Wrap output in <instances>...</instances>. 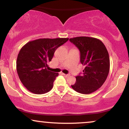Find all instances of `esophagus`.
<instances>
[{
    "label": "esophagus",
    "mask_w": 129,
    "mask_h": 129,
    "mask_svg": "<svg viewBox=\"0 0 129 129\" xmlns=\"http://www.w3.org/2000/svg\"><path fill=\"white\" fill-rule=\"evenodd\" d=\"M62 75H63V76H64V77H68L69 76V75H68V74H62Z\"/></svg>",
    "instance_id": "esophagus-1"
}]
</instances>
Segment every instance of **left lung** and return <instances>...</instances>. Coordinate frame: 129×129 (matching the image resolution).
Listing matches in <instances>:
<instances>
[{"mask_svg":"<svg viewBox=\"0 0 129 129\" xmlns=\"http://www.w3.org/2000/svg\"><path fill=\"white\" fill-rule=\"evenodd\" d=\"M80 51V61L85 66L81 75L76 77L72 88L81 94H90L101 87L110 68L109 54L103 43L97 38L80 36L69 39Z\"/></svg>","mask_w":129,"mask_h":129,"instance_id":"obj_1","label":"left lung"}]
</instances>
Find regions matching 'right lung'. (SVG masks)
I'll list each match as a JSON object with an SVG mask.
<instances>
[{
  "instance_id": "right-lung-1",
  "label": "right lung",
  "mask_w": 129,
  "mask_h": 129,
  "mask_svg": "<svg viewBox=\"0 0 129 129\" xmlns=\"http://www.w3.org/2000/svg\"><path fill=\"white\" fill-rule=\"evenodd\" d=\"M69 38H44L30 41L21 48L17 59V71L24 86L31 93L50 91L58 73L47 69L57 48Z\"/></svg>"
}]
</instances>
